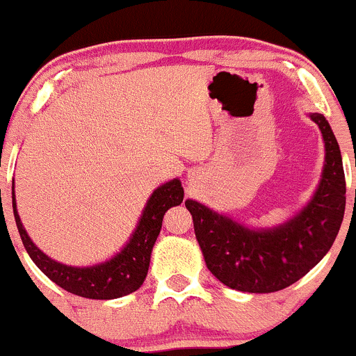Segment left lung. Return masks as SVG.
<instances>
[{
    "mask_svg": "<svg viewBox=\"0 0 356 356\" xmlns=\"http://www.w3.org/2000/svg\"><path fill=\"white\" fill-rule=\"evenodd\" d=\"M311 118L326 146L323 179L307 207L286 224L253 231L198 202H185L207 268L231 289L251 293L286 289L323 259L338 236L346 204L341 151L324 115Z\"/></svg>",
    "mask_w": 356,
    "mask_h": 356,
    "instance_id": "obj_1",
    "label": "left lung"
}]
</instances>
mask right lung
<instances>
[{"label":"right lung","mask_w":356,"mask_h":356,"mask_svg":"<svg viewBox=\"0 0 356 356\" xmlns=\"http://www.w3.org/2000/svg\"><path fill=\"white\" fill-rule=\"evenodd\" d=\"M11 198H13L15 222H17L18 232H20L22 243H24L26 253L30 254L33 263L54 284L63 286L67 292L79 297H86V299L108 300L136 292L144 284L149 270V261H151L152 246H154L159 231H161L163 217L171 207L183 202V186L179 179H173V181H168L166 185L154 190L127 246L110 261L88 266V268L66 266L42 253L39 248L30 241L29 234L20 222L17 204H15V190H11Z\"/></svg>","instance_id":"right-lung-1"}]
</instances>
